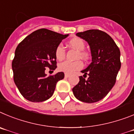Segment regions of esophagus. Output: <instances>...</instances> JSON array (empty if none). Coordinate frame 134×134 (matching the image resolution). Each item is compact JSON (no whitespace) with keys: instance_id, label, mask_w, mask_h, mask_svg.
Here are the masks:
<instances>
[{"instance_id":"1","label":"esophagus","mask_w":134,"mask_h":134,"mask_svg":"<svg viewBox=\"0 0 134 134\" xmlns=\"http://www.w3.org/2000/svg\"><path fill=\"white\" fill-rule=\"evenodd\" d=\"M69 76H70V75H69V74H67V73H65V77L66 78L69 77Z\"/></svg>"}]
</instances>
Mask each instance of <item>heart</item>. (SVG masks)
Wrapping results in <instances>:
<instances>
[{"label": "heart", "mask_w": 134, "mask_h": 134, "mask_svg": "<svg viewBox=\"0 0 134 134\" xmlns=\"http://www.w3.org/2000/svg\"><path fill=\"white\" fill-rule=\"evenodd\" d=\"M69 44L71 47L78 51L77 57H81L83 59H87L89 57V53L83 51V49H85V44L83 39L79 37H75L69 41ZM55 55L57 59L59 61H61L65 58V51L61 44H58L57 46L55 51ZM83 67V62L80 60H77L75 61H63L59 65L58 68L60 71L64 72L67 74H71L75 71L81 69Z\"/></svg>", "instance_id": "obj_1"}]
</instances>
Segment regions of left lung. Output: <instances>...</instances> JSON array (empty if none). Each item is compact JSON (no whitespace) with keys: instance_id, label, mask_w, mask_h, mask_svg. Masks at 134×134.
<instances>
[{"instance_id":"left-lung-1","label":"left lung","mask_w":134,"mask_h":134,"mask_svg":"<svg viewBox=\"0 0 134 134\" xmlns=\"http://www.w3.org/2000/svg\"><path fill=\"white\" fill-rule=\"evenodd\" d=\"M76 35L88 43L92 62L81 71L77 85L73 88L75 97L85 103H95L104 98L114 86L121 67L120 51L113 38L106 32L91 29ZM88 78L85 80L86 75Z\"/></svg>"}]
</instances>
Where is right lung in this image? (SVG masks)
Returning <instances> with one entry per match:
<instances>
[{
  "label": "right lung",
  "mask_w": 134,
  "mask_h": 134,
  "mask_svg": "<svg viewBox=\"0 0 134 134\" xmlns=\"http://www.w3.org/2000/svg\"><path fill=\"white\" fill-rule=\"evenodd\" d=\"M68 35L41 29L19 44L12 63L13 78L26 99L42 102L53 96L57 83L64 78V73L47 77L44 71L47 67L51 70L57 68L55 49Z\"/></svg>",
  "instance_id": "add662e5"
}]
</instances>
